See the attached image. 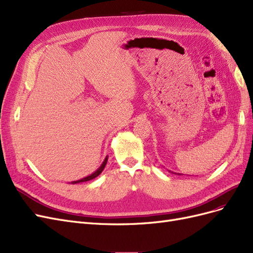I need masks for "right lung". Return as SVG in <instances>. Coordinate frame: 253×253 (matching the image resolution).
<instances>
[{"instance_id": "right-lung-1", "label": "right lung", "mask_w": 253, "mask_h": 253, "mask_svg": "<svg viewBox=\"0 0 253 253\" xmlns=\"http://www.w3.org/2000/svg\"><path fill=\"white\" fill-rule=\"evenodd\" d=\"M106 163H108V157H106L105 159H104V162H103V164L101 165V167L99 168V169L95 172V173H93L91 175H89V176H87V177H84V178H82V179H80V180H77V181H74L73 183H78V182H83V181H87V180H90V179H93V178H95V177H97L98 175H100L101 174V172L103 171V169L105 168V165H106Z\"/></svg>"}]
</instances>
